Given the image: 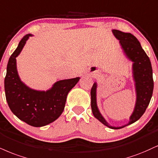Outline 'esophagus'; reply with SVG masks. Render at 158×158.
<instances>
[{
	"label": "esophagus",
	"instance_id": "esophagus-1",
	"mask_svg": "<svg viewBox=\"0 0 158 158\" xmlns=\"http://www.w3.org/2000/svg\"><path fill=\"white\" fill-rule=\"evenodd\" d=\"M92 73H94V74H96V73H97V71H93Z\"/></svg>",
	"mask_w": 158,
	"mask_h": 158
}]
</instances>
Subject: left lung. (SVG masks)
Returning <instances> with one entry per match:
<instances>
[{"label": "left lung", "instance_id": "1", "mask_svg": "<svg viewBox=\"0 0 158 158\" xmlns=\"http://www.w3.org/2000/svg\"><path fill=\"white\" fill-rule=\"evenodd\" d=\"M114 36L119 40L125 54L129 60L133 62L132 73L134 81L135 82L136 103L134 111L130 118V121L122 127H112L106 121L100 113L96 104V82L91 88V109L94 115L100 122L109 128L118 130L123 127L133 123L140 118L145 113L152 96L154 81L152 77V68L150 60L145 51L142 48L138 39L130 33H124L119 30H113Z\"/></svg>", "mask_w": 158, "mask_h": 158}]
</instances>
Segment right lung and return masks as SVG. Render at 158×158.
<instances>
[{"mask_svg":"<svg viewBox=\"0 0 158 158\" xmlns=\"http://www.w3.org/2000/svg\"><path fill=\"white\" fill-rule=\"evenodd\" d=\"M31 34L25 35L9 58L4 79L6 98L11 111L32 127H43L58 118L63 112L66 98L79 77L56 81L50 90L39 91L29 88L19 77L16 57L21 52Z\"/></svg>","mask_w":158,"mask_h":158,"instance_id":"1","label":"right lung"}]
</instances>
